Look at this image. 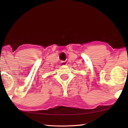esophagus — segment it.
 <instances>
[{
    "instance_id": "obj_1",
    "label": "esophagus",
    "mask_w": 128,
    "mask_h": 128,
    "mask_svg": "<svg viewBox=\"0 0 128 128\" xmlns=\"http://www.w3.org/2000/svg\"><path fill=\"white\" fill-rule=\"evenodd\" d=\"M60 64L62 66H67V63L66 62V61H61Z\"/></svg>"
}]
</instances>
